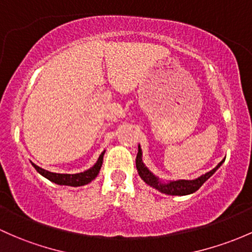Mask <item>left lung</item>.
Returning <instances> with one entry per match:
<instances>
[{
  "label": "left lung",
  "instance_id": "1",
  "mask_svg": "<svg viewBox=\"0 0 252 252\" xmlns=\"http://www.w3.org/2000/svg\"><path fill=\"white\" fill-rule=\"evenodd\" d=\"M224 159H226V158H224ZM224 159L220 161L213 170L208 171V173L202 175V176H199L198 179L176 180V181L164 182V181H160L159 177H157L155 174L151 173L150 169L145 165L144 161H142V151L139 145V151H137V156H136V169H137V173L140 175V177H141L147 185H150V186L153 187V189H158L159 192L165 193V194H169V195H187V194H192V193H194L195 190L199 189L204 182H205L208 179H210V177L215 174V171L222 165V163H223Z\"/></svg>",
  "mask_w": 252,
  "mask_h": 252
}]
</instances>
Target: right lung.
<instances>
[{
  "label": "right lung",
  "mask_w": 252,
  "mask_h": 252,
  "mask_svg": "<svg viewBox=\"0 0 252 252\" xmlns=\"http://www.w3.org/2000/svg\"><path fill=\"white\" fill-rule=\"evenodd\" d=\"M105 151L99 156L96 163L89 168L88 170L83 171V173L78 174H58V173H50V171L44 170V169L39 168L36 164L32 163V166L38 171L42 176H44L46 179H48L49 181L54 182L58 185H63V186H72V187H78V186H84V185L92 182L95 177L99 174L100 169L102 165V159H104Z\"/></svg>",
  "instance_id": "right-lung-1"
}]
</instances>
